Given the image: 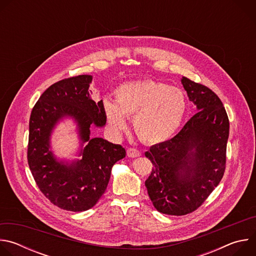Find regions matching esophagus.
I'll return each mask as SVG.
<instances>
[{
	"mask_svg": "<svg viewBox=\"0 0 256 256\" xmlns=\"http://www.w3.org/2000/svg\"><path fill=\"white\" fill-rule=\"evenodd\" d=\"M126 154H128V156L130 157V158H136V157H140V156L142 155V153H140L138 150L134 149V148H130V149H128Z\"/></svg>",
	"mask_w": 256,
	"mask_h": 256,
	"instance_id": "esophagus-1",
	"label": "esophagus"
}]
</instances>
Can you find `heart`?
<instances>
[{"instance_id":"b5f03b06","label":"heart","mask_w":256,"mask_h":256,"mask_svg":"<svg viewBox=\"0 0 256 256\" xmlns=\"http://www.w3.org/2000/svg\"><path fill=\"white\" fill-rule=\"evenodd\" d=\"M116 101L105 98L102 109L108 128L120 134L134 118L138 136L146 142L160 144L178 130L186 112V97L181 89L154 81L124 83L114 92Z\"/></svg>"}]
</instances>
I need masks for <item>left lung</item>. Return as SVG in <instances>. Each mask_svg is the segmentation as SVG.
Masks as SVG:
<instances>
[{"mask_svg":"<svg viewBox=\"0 0 256 256\" xmlns=\"http://www.w3.org/2000/svg\"><path fill=\"white\" fill-rule=\"evenodd\" d=\"M196 114L174 138L152 146L144 181L155 208L182 216L196 210L220 184L226 164L229 120L222 101L208 87L182 77Z\"/></svg>","mask_w":256,"mask_h":256,"instance_id":"left-lung-1","label":"left lung"}]
</instances>
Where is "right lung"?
<instances>
[{"mask_svg": "<svg viewBox=\"0 0 256 256\" xmlns=\"http://www.w3.org/2000/svg\"><path fill=\"white\" fill-rule=\"evenodd\" d=\"M93 77L80 75L48 88L34 105L29 120L27 159L42 192L58 208L84 212L94 206L108 186L112 166L126 157V150L102 138H91V126L106 124L102 100L95 102L89 91ZM76 124L80 160L58 158L51 136L60 122Z\"/></svg>", "mask_w": 256, "mask_h": 256, "instance_id": "1", "label": "right lung"}]
</instances>
